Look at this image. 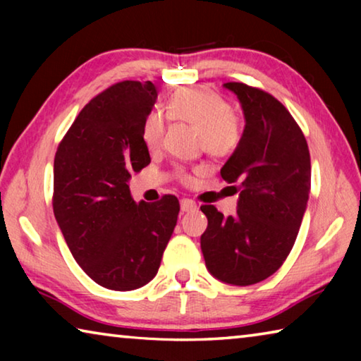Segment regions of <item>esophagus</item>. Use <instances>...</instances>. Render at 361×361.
<instances>
[{"label":"esophagus","instance_id":"1","mask_svg":"<svg viewBox=\"0 0 361 361\" xmlns=\"http://www.w3.org/2000/svg\"><path fill=\"white\" fill-rule=\"evenodd\" d=\"M180 207H181V212H192L197 209V204H195L191 199H181Z\"/></svg>","mask_w":361,"mask_h":361}]
</instances>
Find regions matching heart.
Here are the masks:
<instances>
[{
  "instance_id": "obj_1",
  "label": "heart",
  "mask_w": 361,
  "mask_h": 361,
  "mask_svg": "<svg viewBox=\"0 0 361 361\" xmlns=\"http://www.w3.org/2000/svg\"><path fill=\"white\" fill-rule=\"evenodd\" d=\"M170 118L188 122L199 129V143L207 154L216 159L228 157L242 140V121L231 109L229 102L209 87H185L169 102ZM166 118L159 111L146 116L143 140L151 151L162 146ZM183 180L188 175L180 170Z\"/></svg>"
}]
</instances>
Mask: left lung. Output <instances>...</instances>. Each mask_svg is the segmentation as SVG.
Returning a JSON list of instances; mask_svg holds the SVG:
<instances>
[{"label":"left lung","instance_id":"8db88e82","mask_svg":"<svg viewBox=\"0 0 361 361\" xmlns=\"http://www.w3.org/2000/svg\"><path fill=\"white\" fill-rule=\"evenodd\" d=\"M239 99L245 129L221 169L239 191L237 215L202 205L205 266L224 283L248 286L271 277L290 255L307 207L310 154L288 109L276 97L243 82H226Z\"/></svg>","mask_w":361,"mask_h":361}]
</instances>
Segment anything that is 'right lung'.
I'll use <instances>...</instances> for the list:
<instances>
[{"label": "right lung", "instance_id": "add662e5", "mask_svg": "<svg viewBox=\"0 0 361 361\" xmlns=\"http://www.w3.org/2000/svg\"><path fill=\"white\" fill-rule=\"evenodd\" d=\"M151 81H122L82 108L54 159V215L73 258L95 283L130 291L151 282L178 218L172 194L135 202L127 181L151 162L143 124Z\"/></svg>", "mask_w": 361, "mask_h": 361}]
</instances>
